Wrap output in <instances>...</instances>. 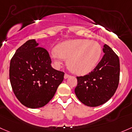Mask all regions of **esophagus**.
I'll use <instances>...</instances> for the list:
<instances>
[{
	"mask_svg": "<svg viewBox=\"0 0 132 132\" xmlns=\"http://www.w3.org/2000/svg\"><path fill=\"white\" fill-rule=\"evenodd\" d=\"M69 77H70V75H68V74H66V73H65L64 76V79H67L68 78H69Z\"/></svg>",
	"mask_w": 132,
	"mask_h": 132,
	"instance_id": "34e87169",
	"label": "esophagus"
}]
</instances>
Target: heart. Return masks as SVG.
<instances>
[{
  "mask_svg": "<svg viewBox=\"0 0 132 132\" xmlns=\"http://www.w3.org/2000/svg\"><path fill=\"white\" fill-rule=\"evenodd\" d=\"M102 49L97 42L87 39L69 40L58 44L51 52V57L55 67H60L68 59V66L73 73L85 75L95 67Z\"/></svg>",
  "mask_w": 132,
  "mask_h": 132,
  "instance_id": "heart-1",
  "label": "heart"
}]
</instances>
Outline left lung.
<instances>
[{
    "label": "left lung",
    "mask_w": 132,
    "mask_h": 132,
    "mask_svg": "<svg viewBox=\"0 0 132 132\" xmlns=\"http://www.w3.org/2000/svg\"><path fill=\"white\" fill-rule=\"evenodd\" d=\"M102 51L104 55L94 70L87 75L77 77L75 92L80 101L87 106L106 103L113 96L119 84V57L106 44Z\"/></svg>",
    "instance_id": "obj_1"
}]
</instances>
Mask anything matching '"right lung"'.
<instances>
[{"instance_id":"obj_1","label":"right lung","mask_w":132,"mask_h":132,"mask_svg":"<svg viewBox=\"0 0 132 132\" xmlns=\"http://www.w3.org/2000/svg\"><path fill=\"white\" fill-rule=\"evenodd\" d=\"M47 51L36 40H30L17 49L11 59L9 79L19 102L31 109L45 106L55 95L64 73L51 66Z\"/></svg>"}]
</instances>
